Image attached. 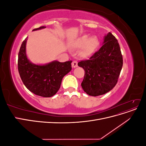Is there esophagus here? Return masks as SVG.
I'll use <instances>...</instances> for the list:
<instances>
[{"mask_svg":"<svg viewBox=\"0 0 146 146\" xmlns=\"http://www.w3.org/2000/svg\"><path fill=\"white\" fill-rule=\"evenodd\" d=\"M72 68H77V66H78V63H77V61H74L72 63Z\"/></svg>","mask_w":146,"mask_h":146,"instance_id":"34e87169","label":"esophagus"}]
</instances>
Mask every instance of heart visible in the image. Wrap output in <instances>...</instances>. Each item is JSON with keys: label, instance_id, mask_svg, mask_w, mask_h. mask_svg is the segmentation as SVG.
<instances>
[{"label": "heart", "instance_id": "b5f03b06", "mask_svg": "<svg viewBox=\"0 0 146 146\" xmlns=\"http://www.w3.org/2000/svg\"><path fill=\"white\" fill-rule=\"evenodd\" d=\"M100 45L99 39L96 36L90 37L88 35H83L77 39L75 46L82 49V55L85 57L91 56L98 50Z\"/></svg>", "mask_w": 146, "mask_h": 146}]
</instances>
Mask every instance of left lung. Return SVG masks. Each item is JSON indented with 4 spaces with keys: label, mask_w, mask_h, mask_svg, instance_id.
Wrapping results in <instances>:
<instances>
[{
    "label": "left lung",
    "mask_w": 146,
    "mask_h": 146,
    "mask_svg": "<svg viewBox=\"0 0 146 146\" xmlns=\"http://www.w3.org/2000/svg\"><path fill=\"white\" fill-rule=\"evenodd\" d=\"M102 44L90 60L78 63L85 71L81 86L91 96L103 95L111 91L116 85L123 64L120 46L111 33L105 35Z\"/></svg>",
    "instance_id": "1"
}]
</instances>
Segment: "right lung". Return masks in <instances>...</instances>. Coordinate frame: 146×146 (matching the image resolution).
Instances as JSON below:
<instances>
[{"label":"right lung","mask_w":146,"mask_h":146,"mask_svg":"<svg viewBox=\"0 0 146 146\" xmlns=\"http://www.w3.org/2000/svg\"><path fill=\"white\" fill-rule=\"evenodd\" d=\"M45 28L43 26L33 31ZM27 39L28 37L22 43L18 54L17 64L21 80L35 94L50 98L59 90L63 78L71 70L72 61L60 62L54 60L44 64H35L30 61L26 53Z\"/></svg>","instance_id":"right-lung-1"}]
</instances>
